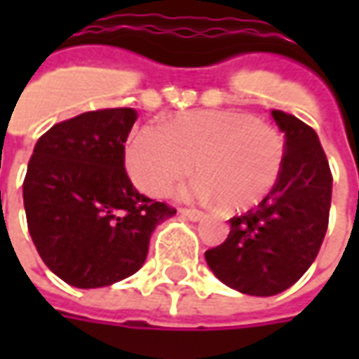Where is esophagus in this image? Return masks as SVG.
Listing matches in <instances>:
<instances>
[{"label":"esophagus","instance_id":"1","mask_svg":"<svg viewBox=\"0 0 359 359\" xmlns=\"http://www.w3.org/2000/svg\"><path fill=\"white\" fill-rule=\"evenodd\" d=\"M179 213L182 215V217L190 219V221H200V219L203 217L202 211H198V210H180Z\"/></svg>","mask_w":359,"mask_h":359}]
</instances>
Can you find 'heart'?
Returning a JSON list of instances; mask_svg holds the SVG:
<instances>
[{"instance_id": "b5f03b06", "label": "heart", "mask_w": 359, "mask_h": 359, "mask_svg": "<svg viewBox=\"0 0 359 359\" xmlns=\"http://www.w3.org/2000/svg\"><path fill=\"white\" fill-rule=\"evenodd\" d=\"M198 172L182 190L196 200H217L225 210L256 205L277 184L285 140L271 125L236 109L187 113L163 128L146 126L126 148V169L144 192L165 196Z\"/></svg>"}]
</instances>
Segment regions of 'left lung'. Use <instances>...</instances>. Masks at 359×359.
Masks as SVG:
<instances>
[{
	"instance_id": "left-lung-1",
	"label": "left lung",
	"mask_w": 359,
	"mask_h": 359,
	"mask_svg": "<svg viewBox=\"0 0 359 359\" xmlns=\"http://www.w3.org/2000/svg\"><path fill=\"white\" fill-rule=\"evenodd\" d=\"M271 117L285 134L277 184L257 208L231 219L226 241L205 252L213 275L250 296H275L309 269L331 210V169L316 130L285 111Z\"/></svg>"
}]
</instances>
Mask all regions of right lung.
Segmentation results:
<instances>
[{
	"label": "right lung",
	"mask_w": 359,
	"mask_h": 359,
	"mask_svg": "<svg viewBox=\"0 0 359 359\" xmlns=\"http://www.w3.org/2000/svg\"><path fill=\"white\" fill-rule=\"evenodd\" d=\"M138 113L88 111L36 142L22 184L28 233L59 278L76 288L118 283L140 269L149 236L177 210L140 194L125 171Z\"/></svg>",
	"instance_id": "right-lung-1"
}]
</instances>
